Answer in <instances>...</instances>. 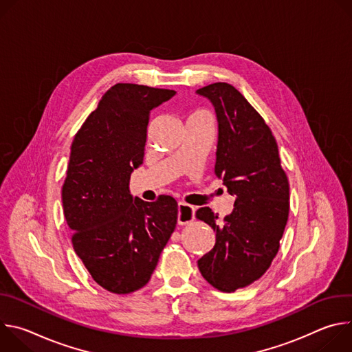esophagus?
<instances>
[{
	"label": "esophagus",
	"instance_id": "obj_1",
	"mask_svg": "<svg viewBox=\"0 0 352 352\" xmlns=\"http://www.w3.org/2000/svg\"><path fill=\"white\" fill-rule=\"evenodd\" d=\"M195 208L188 205V204H184V202H179L178 204V224L179 226H185V224H189L190 221H193L195 219Z\"/></svg>",
	"mask_w": 352,
	"mask_h": 352
}]
</instances>
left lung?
<instances>
[{
	"label": "left lung",
	"mask_w": 352,
	"mask_h": 352,
	"mask_svg": "<svg viewBox=\"0 0 352 352\" xmlns=\"http://www.w3.org/2000/svg\"><path fill=\"white\" fill-rule=\"evenodd\" d=\"M196 93L214 106V174L234 196V210L221 223L209 208L196 212L216 231L214 248L197 267L210 285L234 292L259 280L276 258L288 220L289 184L270 128L234 86L217 82Z\"/></svg>",
	"instance_id": "obj_1"
}]
</instances>
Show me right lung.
<instances>
[{"label":"right lung","instance_id":"right-lung-1","mask_svg":"<svg viewBox=\"0 0 352 352\" xmlns=\"http://www.w3.org/2000/svg\"><path fill=\"white\" fill-rule=\"evenodd\" d=\"M175 94L170 89L117 83L74 138L63 208L76 255L93 280L129 294L152 277L177 226L178 204L162 195L144 202L129 192L143 163L148 116Z\"/></svg>","mask_w":352,"mask_h":352}]
</instances>
